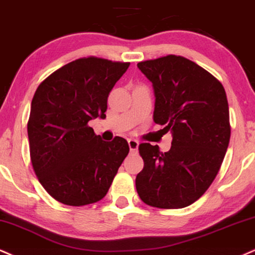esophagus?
Wrapping results in <instances>:
<instances>
[{"label":"esophagus","instance_id":"obj_1","mask_svg":"<svg viewBox=\"0 0 255 255\" xmlns=\"http://www.w3.org/2000/svg\"><path fill=\"white\" fill-rule=\"evenodd\" d=\"M128 147H130L131 151H137L138 145H139L138 140L133 139V138H130V139H128Z\"/></svg>","mask_w":255,"mask_h":255}]
</instances>
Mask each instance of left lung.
Wrapping results in <instances>:
<instances>
[{"instance_id":"left-lung-1","label":"left lung","mask_w":255,"mask_h":255,"mask_svg":"<svg viewBox=\"0 0 255 255\" xmlns=\"http://www.w3.org/2000/svg\"><path fill=\"white\" fill-rule=\"evenodd\" d=\"M152 83L153 121L171 132L169 151L142 143L143 170L136 177L140 200L151 207L178 209L199 200L213 183L231 138L229 110L222 84L183 56L138 62Z\"/></svg>"}]
</instances>
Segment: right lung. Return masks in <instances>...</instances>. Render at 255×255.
Returning a JSON list of instances; mask_svg holds the SVG:
<instances>
[{
	"label": "right lung",
	"instance_id": "add662e5",
	"mask_svg": "<svg viewBox=\"0 0 255 255\" xmlns=\"http://www.w3.org/2000/svg\"><path fill=\"white\" fill-rule=\"evenodd\" d=\"M128 66L81 58L36 89L27 125L30 159L40 183L59 202L74 207L98 202L128 156L124 138L105 142L89 122L106 117L109 94Z\"/></svg>",
	"mask_w": 255,
	"mask_h": 255
}]
</instances>
